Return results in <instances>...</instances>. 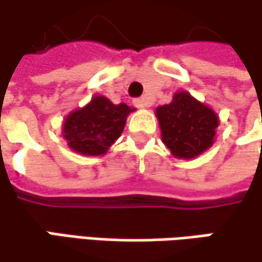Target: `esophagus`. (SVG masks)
Instances as JSON below:
<instances>
[{
	"label": "esophagus",
	"mask_w": 262,
	"mask_h": 262,
	"mask_svg": "<svg viewBox=\"0 0 262 262\" xmlns=\"http://www.w3.org/2000/svg\"><path fill=\"white\" fill-rule=\"evenodd\" d=\"M133 105L136 107H141V109H142V107L148 106V100H147L145 97H139V99H135V100H133Z\"/></svg>",
	"instance_id": "obj_1"
}]
</instances>
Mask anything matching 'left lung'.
Listing matches in <instances>:
<instances>
[{"mask_svg":"<svg viewBox=\"0 0 262 262\" xmlns=\"http://www.w3.org/2000/svg\"><path fill=\"white\" fill-rule=\"evenodd\" d=\"M156 117L163 144L179 159H193L214 142L219 117L187 91L176 93L169 105L157 107Z\"/></svg>","mask_w":262,"mask_h":262,"instance_id":"left-lung-1","label":"left lung"}]
</instances>
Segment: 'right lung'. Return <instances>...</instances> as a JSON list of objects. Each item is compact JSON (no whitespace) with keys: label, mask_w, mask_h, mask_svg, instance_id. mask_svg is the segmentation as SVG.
Listing matches in <instances>:
<instances>
[{"label":"right lung","mask_w":262,"mask_h":262,"mask_svg":"<svg viewBox=\"0 0 262 262\" xmlns=\"http://www.w3.org/2000/svg\"><path fill=\"white\" fill-rule=\"evenodd\" d=\"M132 109L114 105L105 96H94L83 107L70 112L62 124L67 145L83 156H102L123 133Z\"/></svg>","instance_id":"right-lung-1"}]
</instances>
